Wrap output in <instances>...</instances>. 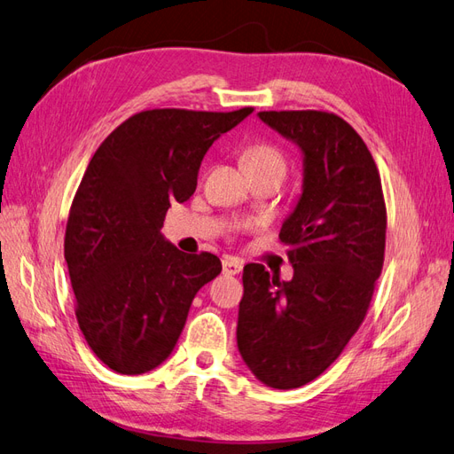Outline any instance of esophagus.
<instances>
[{
  "mask_svg": "<svg viewBox=\"0 0 454 454\" xmlns=\"http://www.w3.org/2000/svg\"><path fill=\"white\" fill-rule=\"evenodd\" d=\"M222 265H223V273L225 275H239L242 271V267H244L242 260H239V257H232V255L223 257Z\"/></svg>",
  "mask_w": 454,
  "mask_h": 454,
  "instance_id": "1",
  "label": "esophagus"
}]
</instances>
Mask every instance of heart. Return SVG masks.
Masks as SVG:
<instances>
[{"mask_svg":"<svg viewBox=\"0 0 454 454\" xmlns=\"http://www.w3.org/2000/svg\"><path fill=\"white\" fill-rule=\"evenodd\" d=\"M244 169L254 168H278L285 171V158L278 149L269 143H255L242 153Z\"/></svg>","mask_w":454,"mask_h":454,"instance_id":"obj_1","label":"heart"}]
</instances>
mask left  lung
I'll return each instance as SVG.
<instances>
[{
    "label": "left lung",
    "instance_id": "8db88e82",
    "mask_svg": "<svg viewBox=\"0 0 454 454\" xmlns=\"http://www.w3.org/2000/svg\"><path fill=\"white\" fill-rule=\"evenodd\" d=\"M257 116L298 145L303 181L278 235L294 277L244 267L237 346L260 382L292 389L323 374L361 326L384 265L386 204L372 154L346 120L318 110Z\"/></svg>",
    "mask_w": 454,
    "mask_h": 454
}]
</instances>
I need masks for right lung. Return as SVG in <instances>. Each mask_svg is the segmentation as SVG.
<instances>
[{
  "mask_svg": "<svg viewBox=\"0 0 454 454\" xmlns=\"http://www.w3.org/2000/svg\"><path fill=\"white\" fill-rule=\"evenodd\" d=\"M252 113L145 110L93 154L70 207L65 260L80 330L108 369L143 374L164 363L197 292L222 273L217 255L183 254L160 229L171 202L192 197L212 143Z\"/></svg>",
  "mask_w": 454,
  "mask_h": 454,
  "instance_id": "obj_1",
  "label": "right lung"
}]
</instances>
